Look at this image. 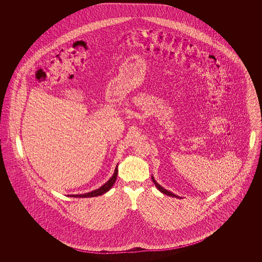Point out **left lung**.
I'll list each match as a JSON object with an SVG mask.
<instances>
[{"mask_svg": "<svg viewBox=\"0 0 262 262\" xmlns=\"http://www.w3.org/2000/svg\"><path fill=\"white\" fill-rule=\"evenodd\" d=\"M151 178H152V182L154 183V185L156 186V187H157V188H158V189H159V190H160L161 192H163V193H165L166 195L172 196V198H177V199H182V198H179V196H177V195H176V194H174L173 192H171V191H168L167 189H165L164 187H161V186H160V185H159V184H158V183H157V182H156V181L154 180V178H153V177H151Z\"/></svg>", "mask_w": 262, "mask_h": 262, "instance_id": "left-lung-1", "label": "left lung"}]
</instances>
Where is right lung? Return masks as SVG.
Wrapping results in <instances>:
<instances>
[{"instance_id":"right-lung-1","label":"right lung","mask_w":262,"mask_h":262,"mask_svg":"<svg viewBox=\"0 0 262 262\" xmlns=\"http://www.w3.org/2000/svg\"><path fill=\"white\" fill-rule=\"evenodd\" d=\"M117 176H118V166L116 167V170H115V173L112 176V178L106 183L104 184L102 187L91 191V192H88V193H84V194H73V195H69V196H72V198H94V196H99L102 195L104 193H106L108 190H110L112 188L113 185L115 184L116 180H117Z\"/></svg>"}]
</instances>
